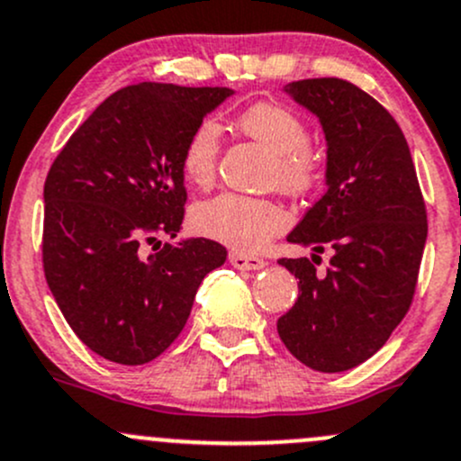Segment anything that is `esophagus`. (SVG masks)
<instances>
[{"mask_svg":"<svg viewBox=\"0 0 461 461\" xmlns=\"http://www.w3.org/2000/svg\"><path fill=\"white\" fill-rule=\"evenodd\" d=\"M230 263L234 265L236 269H243V271H256V269H263L265 267V260L263 258H258V256L240 254V251H231V254H230Z\"/></svg>","mask_w":461,"mask_h":461,"instance_id":"1","label":"esophagus"}]
</instances>
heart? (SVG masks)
Wrapping results in <instances>:
<instances>
[{"mask_svg": "<svg viewBox=\"0 0 461 461\" xmlns=\"http://www.w3.org/2000/svg\"><path fill=\"white\" fill-rule=\"evenodd\" d=\"M240 132L274 157V178L283 190L303 194L316 183L318 158L307 148L309 132L304 121L278 104H256L236 119ZM221 152V128L203 119L194 125L183 143L181 169L194 185H212ZM287 212L267 198L221 194L194 207L192 222L198 234L236 249H258L274 234L287 227Z\"/></svg>", "mask_w": 461, "mask_h": 461, "instance_id": "heart-1", "label": "heart"}]
</instances>
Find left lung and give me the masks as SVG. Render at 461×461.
I'll use <instances>...</instances> for the list:
<instances>
[{
  "label": "left lung",
  "instance_id": "1",
  "mask_svg": "<svg viewBox=\"0 0 461 461\" xmlns=\"http://www.w3.org/2000/svg\"><path fill=\"white\" fill-rule=\"evenodd\" d=\"M318 119L327 141V192L287 236L332 249L328 274L309 258L278 260L298 300L278 336L309 369L340 373L380 351L411 307L426 245V207L395 119L357 86L303 79L283 88Z\"/></svg>",
  "mask_w": 461,
  "mask_h": 461
}]
</instances>
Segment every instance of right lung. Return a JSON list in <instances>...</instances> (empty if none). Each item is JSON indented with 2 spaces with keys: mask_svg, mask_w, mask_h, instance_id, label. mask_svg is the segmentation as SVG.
Masks as SVG:
<instances>
[{
  "mask_svg": "<svg viewBox=\"0 0 461 461\" xmlns=\"http://www.w3.org/2000/svg\"><path fill=\"white\" fill-rule=\"evenodd\" d=\"M230 88L137 84L116 90L79 125L43 185V271L86 347L116 365L161 356L190 318L194 295L227 249L176 239L183 225L181 152L194 125Z\"/></svg>",
  "mask_w": 461,
  "mask_h": 461,
  "instance_id": "right-lung-1",
  "label": "right lung"
}]
</instances>
